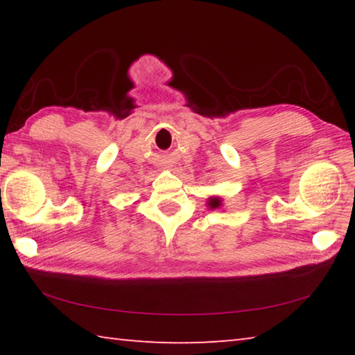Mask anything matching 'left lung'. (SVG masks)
<instances>
[{
	"label": "left lung",
	"instance_id": "8db88e82",
	"mask_svg": "<svg viewBox=\"0 0 355 355\" xmlns=\"http://www.w3.org/2000/svg\"><path fill=\"white\" fill-rule=\"evenodd\" d=\"M220 205H222V200L219 199V197H211V199H208V207L211 209L219 208Z\"/></svg>",
	"mask_w": 355,
	"mask_h": 355
}]
</instances>
